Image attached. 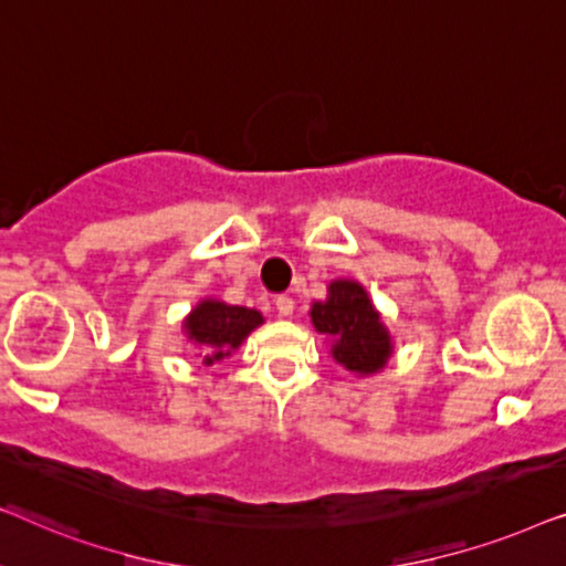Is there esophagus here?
I'll return each mask as SVG.
<instances>
[{"label": "esophagus", "mask_w": 566, "mask_h": 566, "mask_svg": "<svg viewBox=\"0 0 566 566\" xmlns=\"http://www.w3.org/2000/svg\"><path fill=\"white\" fill-rule=\"evenodd\" d=\"M275 308H277V314H281V316H291L293 308H296V301H293L291 296H277Z\"/></svg>", "instance_id": "esophagus-1"}]
</instances>
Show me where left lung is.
Here are the masks:
<instances>
[{
	"mask_svg": "<svg viewBox=\"0 0 566 566\" xmlns=\"http://www.w3.org/2000/svg\"><path fill=\"white\" fill-rule=\"evenodd\" d=\"M312 322L322 335L335 337L332 355L355 374H374L391 355L389 332L358 283H332L327 301L312 306Z\"/></svg>",
	"mask_w": 566,
	"mask_h": 566,
	"instance_id": "8db88e82",
	"label": "left lung"
}]
</instances>
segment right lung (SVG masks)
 <instances>
[{
	"mask_svg": "<svg viewBox=\"0 0 566 566\" xmlns=\"http://www.w3.org/2000/svg\"><path fill=\"white\" fill-rule=\"evenodd\" d=\"M258 324H262V314L254 308L203 301L185 319V332H188L190 343L206 353V366H211V363L231 355V350H237Z\"/></svg>",
	"mask_w": 566,
	"mask_h": 566,
	"instance_id": "obj_1",
	"label": "right lung"
}]
</instances>
